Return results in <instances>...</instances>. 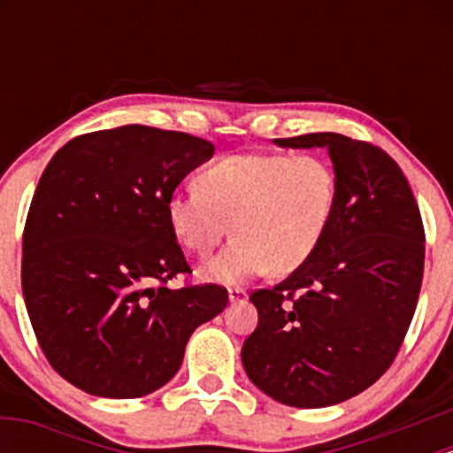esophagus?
<instances>
[{
  "label": "esophagus",
  "mask_w": 453,
  "mask_h": 453,
  "mask_svg": "<svg viewBox=\"0 0 453 453\" xmlns=\"http://www.w3.org/2000/svg\"><path fill=\"white\" fill-rule=\"evenodd\" d=\"M247 292H244V289H241V288H232V289H227V298H230V303L232 304H241V303H244V300H247Z\"/></svg>",
  "instance_id": "obj_1"
}]
</instances>
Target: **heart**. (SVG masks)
<instances>
[{
  "mask_svg": "<svg viewBox=\"0 0 453 453\" xmlns=\"http://www.w3.org/2000/svg\"><path fill=\"white\" fill-rule=\"evenodd\" d=\"M339 179L313 153H241L217 159L197 176V187L165 200L174 238L206 257L227 236L221 256L200 268L206 280L242 285L270 270L294 273L313 257L336 211Z\"/></svg>",
  "mask_w": 453,
  "mask_h": 453,
  "instance_id": "obj_1",
  "label": "heart"
}]
</instances>
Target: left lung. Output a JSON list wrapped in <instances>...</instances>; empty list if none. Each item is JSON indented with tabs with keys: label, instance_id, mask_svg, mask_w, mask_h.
Segmentation results:
<instances>
[{
	"label": "left lung",
	"instance_id": "obj_1",
	"mask_svg": "<svg viewBox=\"0 0 453 453\" xmlns=\"http://www.w3.org/2000/svg\"><path fill=\"white\" fill-rule=\"evenodd\" d=\"M274 144L327 149L339 200L313 257L249 296L257 327L242 366L277 403L330 407L371 388L403 345L424 277L422 217L403 170L375 144L332 132Z\"/></svg>",
	"mask_w": 453,
	"mask_h": 453
}]
</instances>
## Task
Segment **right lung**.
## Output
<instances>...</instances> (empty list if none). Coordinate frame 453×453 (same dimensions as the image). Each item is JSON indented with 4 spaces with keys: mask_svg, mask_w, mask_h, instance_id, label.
I'll list each match as a JSON object with an SVG mask.
<instances>
[{
    "mask_svg": "<svg viewBox=\"0 0 453 453\" xmlns=\"http://www.w3.org/2000/svg\"><path fill=\"white\" fill-rule=\"evenodd\" d=\"M215 147L183 132L123 126L61 147L40 176L23 232L20 283L46 360L104 398L170 381L226 288L170 289L189 273L165 200Z\"/></svg>",
    "mask_w": 453,
    "mask_h": 453,
    "instance_id": "obj_1",
    "label": "right lung"
}]
</instances>
